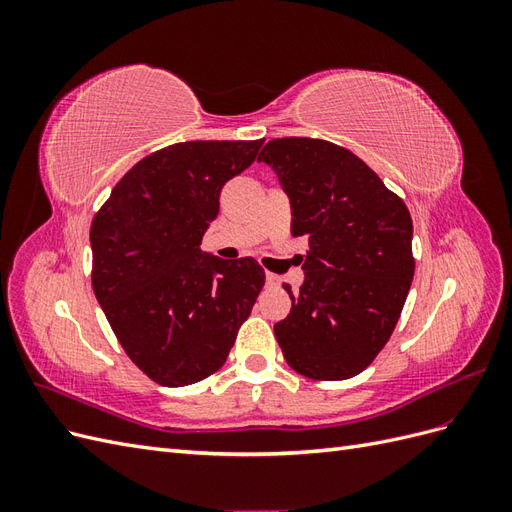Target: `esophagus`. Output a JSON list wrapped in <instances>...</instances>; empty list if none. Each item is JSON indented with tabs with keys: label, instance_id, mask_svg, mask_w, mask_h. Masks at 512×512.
<instances>
[{
	"label": "esophagus",
	"instance_id": "esophagus-1",
	"mask_svg": "<svg viewBox=\"0 0 512 512\" xmlns=\"http://www.w3.org/2000/svg\"><path fill=\"white\" fill-rule=\"evenodd\" d=\"M280 277L273 275V273H267V286H280Z\"/></svg>",
	"mask_w": 512,
	"mask_h": 512
}]
</instances>
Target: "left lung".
<instances>
[{
    "mask_svg": "<svg viewBox=\"0 0 512 512\" xmlns=\"http://www.w3.org/2000/svg\"><path fill=\"white\" fill-rule=\"evenodd\" d=\"M269 164L292 207V237H307L305 282L275 324L286 363L312 380H348L389 342L414 277L404 200L352 151L322 138H273Z\"/></svg>",
    "mask_w": 512,
    "mask_h": 512,
    "instance_id": "1",
    "label": "left lung"
}]
</instances>
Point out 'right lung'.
I'll return each mask as SVG.
<instances>
[{"instance_id": "right-lung-1", "label": "right lung", "mask_w": 512, "mask_h": 512, "mask_svg": "<svg viewBox=\"0 0 512 512\" xmlns=\"http://www.w3.org/2000/svg\"><path fill=\"white\" fill-rule=\"evenodd\" d=\"M260 141H188L136 162L91 222V286L130 361L162 386L215 374L265 286L254 258L200 250Z\"/></svg>"}]
</instances>
